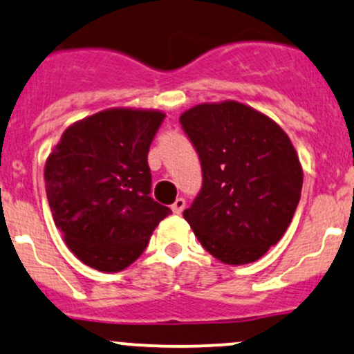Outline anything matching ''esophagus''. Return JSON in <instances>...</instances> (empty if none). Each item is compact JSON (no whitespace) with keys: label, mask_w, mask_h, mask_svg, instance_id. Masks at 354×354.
<instances>
[{"label":"esophagus","mask_w":354,"mask_h":354,"mask_svg":"<svg viewBox=\"0 0 354 354\" xmlns=\"http://www.w3.org/2000/svg\"><path fill=\"white\" fill-rule=\"evenodd\" d=\"M185 206H186V201L183 200V198H176V201H174L173 206H171L173 213L174 214H181L183 209H185Z\"/></svg>","instance_id":"34e87169"}]
</instances>
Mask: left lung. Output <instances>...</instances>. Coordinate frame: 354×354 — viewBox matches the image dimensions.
Masks as SVG:
<instances>
[{"label": "left lung", "instance_id": "obj_1", "mask_svg": "<svg viewBox=\"0 0 354 354\" xmlns=\"http://www.w3.org/2000/svg\"><path fill=\"white\" fill-rule=\"evenodd\" d=\"M203 169L200 194L183 216L225 265H248L281 239L299 203L303 168L281 126L228 100L180 116Z\"/></svg>", "mask_w": 354, "mask_h": 354}]
</instances>
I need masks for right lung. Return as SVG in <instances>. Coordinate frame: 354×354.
<instances>
[{
	"mask_svg": "<svg viewBox=\"0 0 354 354\" xmlns=\"http://www.w3.org/2000/svg\"><path fill=\"white\" fill-rule=\"evenodd\" d=\"M165 113L109 108L64 129L44 165L53 219L84 265L118 273L171 213L149 196L148 151Z\"/></svg>",
	"mask_w": 354,
	"mask_h": 354,
	"instance_id": "right-lung-1",
	"label": "right lung"
}]
</instances>
